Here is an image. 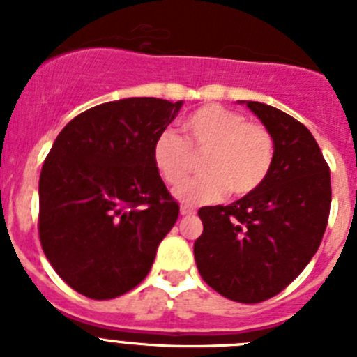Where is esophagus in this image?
<instances>
[{
    "instance_id": "obj_1",
    "label": "esophagus",
    "mask_w": 357,
    "mask_h": 357,
    "mask_svg": "<svg viewBox=\"0 0 357 357\" xmlns=\"http://www.w3.org/2000/svg\"><path fill=\"white\" fill-rule=\"evenodd\" d=\"M197 213V209L191 206H188V204H182L181 206V214L182 216H193V214Z\"/></svg>"
}]
</instances>
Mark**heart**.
I'll return each instance as SVG.
<instances>
[{"label": "heart", "instance_id": "1", "mask_svg": "<svg viewBox=\"0 0 357 357\" xmlns=\"http://www.w3.org/2000/svg\"><path fill=\"white\" fill-rule=\"evenodd\" d=\"M184 139L164 130L153 141L151 157L164 182L173 188L193 173L195 155H204L206 175L176 189L185 204H207L227 195L245 197L266 181L273 164V137L264 125L247 121L236 110L222 105H202L182 123Z\"/></svg>", "mask_w": 357, "mask_h": 357}]
</instances>
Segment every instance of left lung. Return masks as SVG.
Segmentation results:
<instances>
[{
    "label": "left lung",
    "instance_id": "left-lung-1",
    "mask_svg": "<svg viewBox=\"0 0 357 357\" xmlns=\"http://www.w3.org/2000/svg\"><path fill=\"white\" fill-rule=\"evenodd\" d=\"M247 107L272 134V169L254 193L198 211L204 232L195 259L214 291L257 304L291 284L317 254L329 220L331 172L301 121L259 102Z\"/></svg>",
    "mask_w": 357,
    "mask_h": 357
}]
</instances>
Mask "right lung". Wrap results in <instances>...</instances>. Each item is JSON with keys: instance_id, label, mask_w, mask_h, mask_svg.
<instances>
[{"instance_id": "add662e5", "label": "right lung", "mask_w": 357, "mask_h": 357, "mask_svg": "<svg viewBox=\"0 0 357 357\" xmlns=\"http://www.w3.org/2000/svg\"><path fill=\"white\" fill-rule=\"evenodd\" d=\"M181 107L159 98L102 103L56 135L39 178V239L75 291L109 301L150 272L181 209L151 148Z\"/></svg>"}]
</instances>
